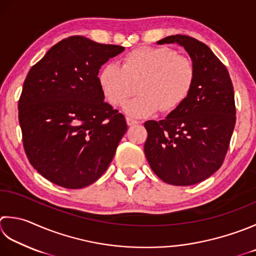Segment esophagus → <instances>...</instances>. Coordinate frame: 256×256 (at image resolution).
<instances>
[{"mask_svg": "<svg viewBox=\"0 0 256 256\" xmlns=\"http://www.w3.org/2000/svg\"><path fill=\"white\" fill-rule=\"evenodd\" d=\"M126 123L128 126H134V125L138 124V121H136V120H134V118H126Z\"/></svg>", "mask_w": 256, "mask_h": 256, "instance_id": "esophagus-1", "label": "esophagus"}]
</instances>
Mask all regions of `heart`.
<instances>
[{"mask_svg":"<svg viewBox=\"0 0 256 256\" xmlns=\"http://www.w3.org/2000/svg\"><path fill=\"white\" fill-rule=\"evenodd\" d=\"M191 60L168 46H144L124 58L122 68L108 63L98 73V84L106 101L118 106L135 92L138 96L123 105L132 118H146L160 108L170 112L183 103L194 81Z\"/></svg>","mask_w":256,"mask_h":256,"instance_id":"heart-1","label":"heart"}]
</instances>
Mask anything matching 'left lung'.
<instances>
[{
	"instance_id": "left-lung-1",
	"label": "left lung",
	"mask_w": 256,
	"mask_h": 256,
	"mask_svg": "<svg viewBox=\"0 0 256 256\" xmlns=\"http://www.w3.org/2000/svg\"><path fill=\"white\" fill-rule=\"evenodd\" d=\"M158 44L176 43L194 65V81L183 103L161 121H148L144 153L168 184L188 186L221 168L235 126L234 88L226 68L211 48L188 35H171Z\"/></svg>"
}]
</instances>
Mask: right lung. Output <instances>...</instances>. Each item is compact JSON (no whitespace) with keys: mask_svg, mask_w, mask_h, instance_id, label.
Wrapping results in <instances>:
<instances>
[{"mask_svg":"<svg viewBox=\"0 0 256 256\" xmlns=\"http://www.w3.org/2000/svg\"><path fill=\"white\" fill-rule=\"evenodd\" d=\"M123 46L74 35L48 50L30 70L18 121L30 163L50 182L82 188L106 171L128 130L108 103L98 72Z\"/></svg>","mask_w":256,"mask_h":256,"instance_id":"1","label":"right lung"}]
</instances>
